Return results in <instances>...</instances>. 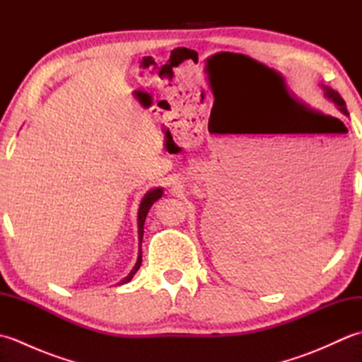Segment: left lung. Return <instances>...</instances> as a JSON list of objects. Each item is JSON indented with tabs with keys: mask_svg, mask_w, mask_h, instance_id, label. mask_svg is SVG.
<instances>
[{
	"mask_svg": "<svg viewBox=\"0 0 362 362\" xmlns=\"http://www.w3.org/2000/svg\"><path fill=\"white\" fill-rule=\"evenodd\" d=\"M322 88H324V95H325V98H328L329 101H333V103H334V105L337 107V109H339V112H341V113H344V115H345V117H349V110H347V107H345V103H344V99L341 98V95L337 93V91H334L333 88L327 87V86H322Z\"/></svg>",
	"mask_w": 362,
	"mask_h": 362,
	"instance_id": "left-lung-1",
	"label": "left lung"
}]
</instances>
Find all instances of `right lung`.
Returning <instances> with one entry per match:
<instances>
[{
    "label": "right lung",
    "instance_id": "add662e5",
    "mask_svg": "<svg viewBox=\"0 0 362 362\" xmlns=\"http://www.w3.org/2000/svg\"><path fill=\"white\" fill-rule=\"evenodd\" d=\"M161 196H163V188H153V189L148 191V193H146L144 197H143V201L140 204V209H138V241H140V252H138V259H136L134 269L130 271V274L119 284L132 280V276L135 275V272L141 266V241H143V233H144V221H146V216H148V211L151 210V206L153 205V202L158 201Z\"/></svg>",
    "mask_w": 362,
    "mask_h": 362
}]
</instances>
